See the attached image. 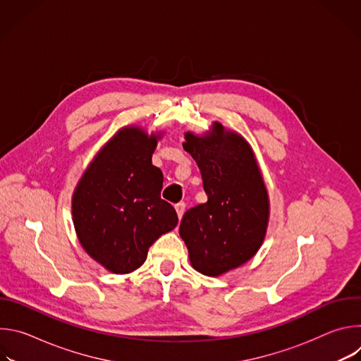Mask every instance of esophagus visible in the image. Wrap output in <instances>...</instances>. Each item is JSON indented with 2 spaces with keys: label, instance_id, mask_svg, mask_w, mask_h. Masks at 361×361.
Here are the masks:
<instances>
[{
  "label": "esophagus",
  "instance_id": "1",
  "mask_svg": "<svg viewBox=\"0 0 361 361\" xmlns=\"http://www.w3.org/2000/svg\"><path fill=\"white\" fill-rule=\"evenodd\" d=\"M184 210H185V202H177L176 204V212H177V216H178V219H181L183 217V214H184Z\"/></svg>",
  "mask_w": 361,
  "mask_h": 361
}]
</instances>
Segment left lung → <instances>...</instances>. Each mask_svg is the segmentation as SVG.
Segmentation results:
<instances>
[{
  "instance_id": "left-lung-1",
  "label": "left lung",
  "mask_w": 361,
  "mask_h": 361,
  "mask_svg": "<svg viewBox=\"0 0 361 361\" xmlns=\"http://www.w3.org/2000/svg\"><path fill=\"white\" fill-rule=\"evenodd\" d=\"M209 200L185 212L180 224L191 266L217 277L247 263L262 247L270 216L269 194L250 144L214 123L212 133H185Z\"/></svg>"
}]
</instances>
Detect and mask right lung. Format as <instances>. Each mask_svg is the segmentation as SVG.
Masks as SVG:
<instances>
[{
    "instance_id": "add662e5",
    "label": "right lung",
    "mask_w": 361,
    "mask_h": 361,
    "mask_svg": "<svg viewBox=\"0 0 361 361\" xmlns=\"http://www.w3.org/2000/svg\"><path fill=\"white\" fill-rule=\"evenodd\" d=\"M161 134L121 128L91 161L73 194V221L88 255L116 274L137 270L149 245L178 217L161 198L163 173L152 166Z\"/></svg>"
}]
</instances>
